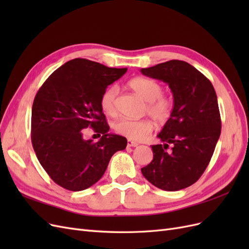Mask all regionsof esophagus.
Returning <instances> with one entry per match:
<instances>
[{
    "instance_id": "1",
    "label": "esophagus",
    "mask_w": 249,
    "mask_h": 249,
    "mask_svg": "<svg viewBox=\"0 0 249 249\" xmlns=\"http://www.w3.org/2000/svg\"><path fill=\"white\" fill-rule=\"evenodd\" d=\"M139 144L137 142H135V141H133V140H127V146H130V147H136V146H138Z\"/></svg>"
}]
</instances>
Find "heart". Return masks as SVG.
Returning a JSON list of instances; mask_svg holds the SVG:
<instances>
[{"instance_id":"heart-1","label":"heart","mask_w":249,"mask_h":249,"mask_svg":"<svg viewBox=\"0 0 249 249\" xmlns=\"http://www.w3.org/2000/svg\"><path fill=\"white\" fill-rule=\"evenodd\" d=\"M133 91L146 102V112L155 122L166 123L172 114L173 101L170 96L163 94V86L156 80L137 77L127 82ZM118 89L115 85L108 87L103 92L100 106L105 114L109 116L116 113V97ZM115 133L135 141L145 139L152 133L154 125L147 119L120 118L113 124Z\"/></svg>"}]
</instances>
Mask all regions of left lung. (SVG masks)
<instances>
[{
    "instance_id": "obj_1",
    "label": "left lung",
    "mask_w": 249,
    "mask_h": 249,
    "mask_svg": "<svg viewBox=\"0 0 249 249\" xmlns=\"http://www.w3.org/2000/svg\"><path fill=\"white\" fill-rule=\"evenodd\" d=\"M141 72L167 83L173 94L172 114L158 135L163 144L152 145L153 161L141 172L162 190L184 189L205 172L220 136L215 89L207 77L182 60L141 69Z\"/></svg>"
}]
</instances>
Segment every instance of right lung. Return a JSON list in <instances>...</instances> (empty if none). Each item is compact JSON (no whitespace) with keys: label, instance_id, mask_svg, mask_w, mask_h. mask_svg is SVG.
<instances>
[{"label":"right lung","instance_id":"1","mask_svg":"<svg viewBox=\"0 0 249 249\" xmlns=\"http://www.w3.org/2000/svg\"><path fill=\"white\" fill-rule=\"evenodd\" d=\"M126 71L76 58L53 72L36 93L32 145L43 169L64 189L82 191L92 186L111 157L125 148L124 137L108 133L100 100L108 85ZM88 127L101 136L97 142L82 137Z\"/></svg>","mask_w":249,"mask_h":249}]
</instances>
